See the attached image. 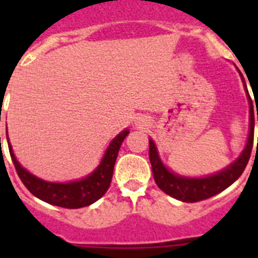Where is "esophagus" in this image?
Returning a JSON list of instances; mask_svg holds the SVG:
<instances>
[{
	"instance_id": "1",
	"label": "esophagus",
	"mask_w": 258,
	"mask_h": 258,
	"mask_svg": "<svg viewBox=\"0 0 258 258\" xmlns=\"http://www.w3.org/2000/svg\"><path fill=\"white\" fill-rule=\"evenodd\" d=\"M145 123H146V121L143 120V119H142V120H141V119H139V120L137 121V124H138V125H143V124H145Z\"/></svg>"
}]
</instances>
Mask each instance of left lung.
Returning a JSON list of instances; mask_svg holds the SVG:
<instances>
[{
	"label": "left lung",
	"mask_w": 258,
	"mask_h": 258,
	"mask_svg": "<svg viewBox=\"0 0 258 258\" xmlns=\"http://www.w3.org/2000/svg\"><path fill=\"white\" fill-rule=\"evenodd\" d=\"M242 83H244L245 91L249 101V135L245 149L236 161L232 162L230 165L226 166L221 171H217L216 174L206 176H200V178H192V176H183L166 167V165L162 162L158 149L154 141L150 138V151L149 157L151 162V169H153V175L155 179V183L162 191L169 194L170 197L179 200L182 202H198V201L208 200L210 197L216 196L218 192L224 191L232 183H234L241 174L244 172L245 167L248 165L250 153L253 147V135H254V120L258 121L257 115L253 111V103L250 99V95L246 88V83L244 80V76L240 74ZM258 146V145H257Z\"/></svg>",
	"instance_id": "1"
}]
</instances>
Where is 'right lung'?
<instances>
[{"instance_id": "obj_1", "label": "right lung", "mask_w": 258, "mask_h": 258, "mask_svg": "<svg viewBox=\"0 0 258 258\" xmlns=\"http://www.w3.org/2000/svg\"><path fill=\"white\" fill-rule=\"evenodd\" d=\"M128 133L130 130L125 128L113 138L105 150L99 166L89 175L84 176L82 179L66 182V183L48 182V180H44L30 174L28 170L20 165V162L17 161V158L13 153L9 138H6V139H8L9 153L14 167H16V171H17L20 179L22 180V183L25 184V187L34 197H37L38 200L44 201V202L54 205V206L79 209L96 202L108 190L111 179H112L113 166L116 162L117 154H119L121 143L124 141V138L128 135Z\"/></svg>"}]
</instances>
